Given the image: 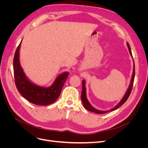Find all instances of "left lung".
Here are the masks:
<instances>
[{
	"label": "left lung",
	"mask_w": 148,
	"mask_h": 148,
	"mask_svg": "<svg viewBox=\"0 0 148 148\" xmlns=\"http://www.w3.org/2000/svg\"><path fill=\"white\" fill-rule=\"evenodd\" d=\"M127 47L128 48V50L130 52V53L131 56L133 58L132 56V51H131V48L129 44L127 42ZM135 63H134V61H133V74H132V77L131 78V82H130V84L129 85V87L127 89V90L125 92L124 96L123 97V98L122 99L118 104L117 105L115 106L113 109H110V110H106V111H103V110H97L96 109H95V107H92V105L89 103V102L88 101V99H87V97H86V87H85V81L84 80H83L82 81V95H81V97H82V101L83 102V104L84 106V107H85V109H86L87 110H88L89 111H91L92 112H95L96 114H105L107 112H111V111H113L115 110L116 109H117L119 107H120L122 105H123L124 103L127 101V100L128 99V98L130 95L131 91H132V89L133 88V82H134V79H135Z\"/></svg>",
	"instance_id": "obj_1"
}]
</instances>
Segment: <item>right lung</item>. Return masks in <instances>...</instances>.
<instances>
[{
  "label": "right lung",
  "instance_id": "add662e5",
  "mask_svg": "<svg viewBox=\"0 0 148 148\" xmlns=\"http://www.w3.org/2000/svg\"><path fill=\"white\" fill-rule=\"evenodd\" d=\"M18 46L13 59V71L15 85L20 95L34 104L46 106L54 102L59 97L69 72L60 74L49 87L40 86L31 82L26 77L20 62V49Z\"/></svg>",
  "mask_w": 148,
  "mask_h": 148
}]
</instances>
